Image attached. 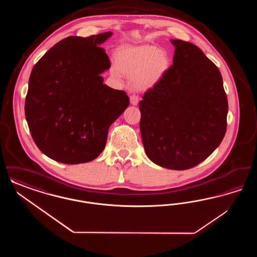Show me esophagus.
Returning a JSON list of instances; mask_svg holds the SVG:
<instances>
[{"label": "esophagus", "instance_id": "1", "mask_svg": "<svg viewBox=\"0 0 257 257\" xmlns=\"http://www.w3.org/2000/svg\"><path fill=\"white\" fill-rule=\"evenodd\" d=\"M130 103L132 104V105H138V103H139V97H138V95H131L130 96Z\"/></svg>", "mask_w": 257, "mask_h": 257}]
</instances>
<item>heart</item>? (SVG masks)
Wrapping results in <instances>:
<instances>
[{
	"label": "heart",
	"mask_w": 257,
	"mask_h": 257,
	"mask_svg": "<svg viewBox=\"0 0 257 257\" xmlns=\"http://www.w3.org/2000/svg\"><path fill=\"white\" fill-rule=\"evenodd\" d=\"M114 74L133 78L140 90L156 86L170 67L168 55L154 45H121L114 51Z\"/></svg>",
	"instance_id": "heart-1"
}]
</instances>
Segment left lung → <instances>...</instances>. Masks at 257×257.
Here are the masks:
<instances>
[{
  "label": "left lung",
  "instance_id": "8db88e82",
  "mask_svg": "<svg viewBox=\"0 0 257 257\" xmlns=\"http://www.w3.org/2000/svg\"><path fill=\"white\" fill-rule=\"evenodd\" d=\"M173 64L140 102L147 157L184 171L209 157L226 132L228 103L219 68L193 43L172 39Z\"/></svg>",
  "mask_w": 257,
  "mask_h": 257
}]
</instances>
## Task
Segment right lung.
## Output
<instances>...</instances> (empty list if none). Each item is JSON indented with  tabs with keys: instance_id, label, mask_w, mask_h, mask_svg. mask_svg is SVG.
<instances>
[{
	"instance_id": "1",
	"label": "right lung",
	"mask_w": 257,
	"mask_h": 257,
	"mask_svg": "<svg viewBox=\"0 0 257 257\" xmlns=\"http://www.w3.org/2000/svg\"><path fill=\"white\" fill-rule=\"evenodd\" d=\"M110 36L66 37L32 70L25 115L33 140L51 159L76 165L97 158L110 124L129 106L126 92L100 76L110 61L99 45Z\"/></svg>"
}]
</instances>
